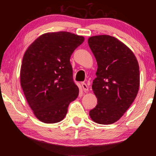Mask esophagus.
Wrapping results in <instances>:
<instances>
[{"label": "esophagus", "mask_w": 156, "mask_h": 156, "mask_svg": "<svg viewBox=\"0 0 156 156\" xmlns=\"http://www.w3.org/2000/svg\"><path fill=\"white\" fill-rule=\"evenodd\" d=\"M82 88H83V90H84V91H89V87L86 84V83L82 82Z\"/></svg>", "instance_id": "esophagus-1"}]
</instances>
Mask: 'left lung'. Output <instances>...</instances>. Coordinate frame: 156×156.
Returning <instances> with one entry per match:
<instances>
[{"label": "left lung", "instance_id": "8db88e82", "mask_svg": "<svg viewBox=\"0 0 156 156\" xmlns=\"http://www.w3.org/2000/svg\"><path fill=\"white\" fill-rule=\"evenodd\" d=\"M88 44L98 65L92 84L97 104L89 116L99 124H112L120 119L137 96L139 66L133 52L116 37L92 36Z\"/></svg>", "mask_w": 156, "mask_h": 156}]
</instances>
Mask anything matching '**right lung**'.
I'll return each mask as SVG.
<instances>
[{"instance_id": "right-lung-1", "label": "right lung", "mask_w": 156, "mask_h": 156, "mask_svg": "<svg viewBox=\"0 0 156 156\" xmlns=\"http://www.w3.org/2000/svg\"><path fill=\"white\" fill-rule=\"evenodd\" d=\"M84 37L68 32L43 34L27 49L20 69V84L37 119L61 121L79 88L73 80L70 57Z\"/></svg>"}]
</instances>
